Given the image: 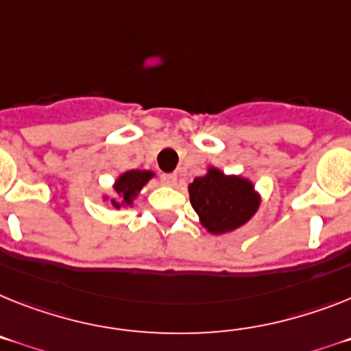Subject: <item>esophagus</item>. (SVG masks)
Wrapping results in <instances>:
<instances>
[{"instance_id": "34e87169", "label": "esophagus", "mask_w": 351, "mask_h": 351, "mask_svg": "<svg viewBox=\"0 0 351 351\" xmlns=\"http://www.w3.org/2000/svg\"><path fill=\"white\" fill-rule=\"evenodd\" d=\"M164 182H166L167 185H176V182H178V175L176 173H169V175H164Z\"/></svg>"}]
</instances>
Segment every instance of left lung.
<instances>
[{
  "instance_id": "obj_1",
  "label": "left lung",
  "mask_w": 351,
  "mask_h": 351,
  "mask_svg": "<svg viewBox=\"0 0 351 351\" xmlns=\"http://www.w3.org/2000/svg\"><path fill=\"white\" fill-rule=\"evenodd\" d=\"M191 205L212 234L235 230L255 214L258 196L252 182L210 169L189 185Z\"/></svg>"
}]
</instances>
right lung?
I'll use <instances>...</instances> for the list:
<instances>
[{
  "label": "right lung",
  "mask_w": 351,
  "mask_h": 351,
  "mask_svg": "<svg viewBox=\"0 0 351 351\" xmlns=\"http://www.w3.org/2000/svg\"><path fill=\"white\" fill-rule=\"evenodd\" d=\"M153 176L152 171H139V169H132L126 171L125 175L119 176V180L116 182V191L121 193L123 196V203L126 205H130L132 199L137 196L141 189H143L144 185L148 184V180ZM114 207H119V203L112 202Z\"/></svg>",
  "instance_id": "add662e5"
}]
</instances>
